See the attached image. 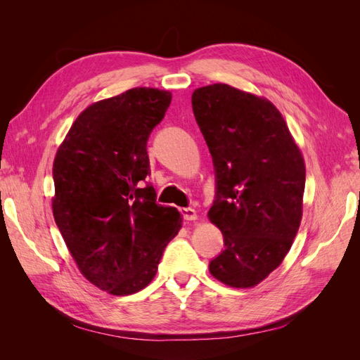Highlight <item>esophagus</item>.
Masks as SVG:
<instances>
[{"instance_id":"1","label":"esophagus","mask_w":360,"mask_h":360,"mask_svg":"<svg viewBox=\"0 0 360 360\" xmlns=\"http://www.w3.org/2000/svg\"><path fill=\"white\" fill-rule=\"evenodd\" d=\"M180 213H181L184 221H195V219H197V212L191 209V207H188V209H180Z\"/></svg>"}]
</instances>
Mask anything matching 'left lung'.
Here are the masks:
<instances>
[{"instance_id": "left-lung-1", "label": "left lung", "mask_w": 360, "mask_h": 360, "mask_svg": "<svg viewBox=\"0 0 360 360\" xmlns=\"http://www.w3.org/2000/svg\"><path fill=\"white\" fill-rule=\"evenodd\" d=\"M195 120L213 159L210 221L224 250L209 270L224 284L248 288L274 271L302 219L304 162L274 103L213 84L192 94Z\"/></svg>"}]
</instances>
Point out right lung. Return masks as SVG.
Masks as SVG:
<instances>
[{
    "instance_id": "obj_1",
    "label": "right lung",
    "mask_w": 360,
    "mask_h": 360,
    "mask_svg": "<svg viewBox=\"0 0 360 360\" xmlns=\"http://www.w3.org/2000/svg\"><path fill=\"white\" fill-rule=\"evenodd\" d=\"M171 93L127 90L76 118L53 160V217L81 274L115 296L147 287L181 217L156 202L147 141Z\"/></svg>"
}]
</instances>
